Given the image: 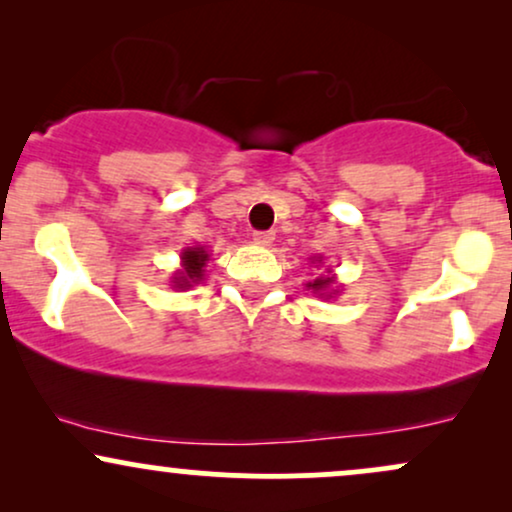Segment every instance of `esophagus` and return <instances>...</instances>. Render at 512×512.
<instances>
[{"label":"esophagus","instance_id":"1","mask_svg":"<svg viewBox=\"0 0 512 512\" xmlns=\"http://www.w3.org/2000/svg\"><path fill=\"white\" fill-rule=\"evenodd\" d=\"M257 245H272L274 243V231H255V236H252Z\"/></svg>","mask_w":512,"mask_h":512}]
</instances>
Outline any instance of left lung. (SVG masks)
I'll use <instances>...</instances> for the list:
<instances>
[{
  "instance_id": "8db88e82",
  "label": "left lung",
  "mask_w": 512,
  "mask_h": 512,
  "mask_svg": "<svg viewBox=\"0 0 512 512\" xmlns=\"http://www.w3.org/2000/svg\"><path fill=\"white\" fill-rule=\"evenodd\" d=\"M315 262L322 264V257H317ZM305 286H308V289H313V293H317V296H325L327 291L334 293V289H332V286H334V276H330V274H327V276H317V279L308 281V284H305Z\"/></svg>"
}]
</instances>
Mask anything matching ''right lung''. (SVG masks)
<instances>
[{
  "label": "right lung",
  "instance_id": "1",
  "mask_svg": "<svg viewBox=\"0 0 512 512\" xmlns=\"http://www.w3.org/2000/svg\"><path fill=\"white\" fill-rule=\"evenodd\" d=\"M180 260H182V269H178V272L173 274V281H170V284H173V289L185 291L190 289L192 284H197V281H202L209 255L204 248H187L182 250Z\"/></svg>",
  "mask_w": 512,
  "mask_h": 512
}]
</instances>
